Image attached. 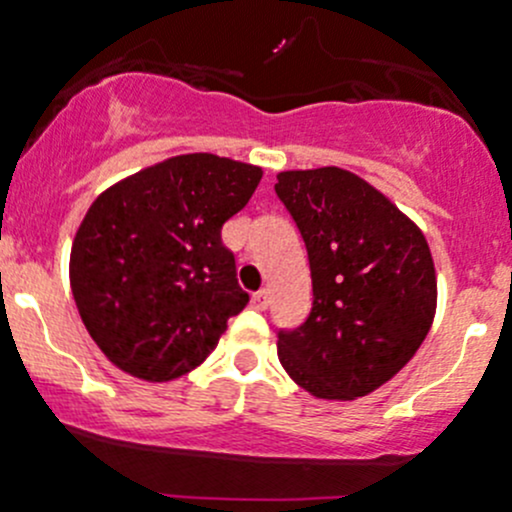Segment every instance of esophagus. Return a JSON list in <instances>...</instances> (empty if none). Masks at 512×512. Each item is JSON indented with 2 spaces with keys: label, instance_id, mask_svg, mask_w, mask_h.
<instances>
[{
  "label": "esophagus",
  "instance_id": "obj_1",
  "mask_svg": "<svg viewBox=\"0 0 512 512\" xmlns=\"http://www.w3.org/2000/svg\"><path fill=\"white\" fill-rule=\"evenodd\" d=\"M251 303H254L256 310H266L268 303H271V293H268L266 288H263V291H258V293L251 295Z\"/></svg>",
  "mask_w": 512,
  "mask_h": 512
}]
</instances>
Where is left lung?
I'll return each instance as SVG.
<instances>
[{
    "instance_id": "1",
    "label": "left lung",
    "mask_w": 512,
    "mask_h": 512,
    "mask_svg": "<svg viewBox=\"0 0 512 512\" xmlns=\"http://www.w3.org/2000/svg\"><path fill=\"white\" fill-rule=\"evenodd\" d=\"M276 194L313 278V310L278 333V360L313 397H365L412 360L434 323L429 244L379 189L340 167L281 172Z\"/></svg>"
}]
</instances>
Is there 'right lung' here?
I'll use <instances>...</instances> for the list:
<instances>
[{"label": "right lung", "instance_id": "add662e5", "mask_svg": "<svg viewBox=\"0 0 512 512\" xmlns=\"http://www.w3.org/2000/svg\"><path fill=\"white\" fill-rule=\"evenodd\" d=\"M263 170L192 152L105 189L71 246V291L88 335L118 370L170 382L202 365L249 293L221 226Z\"/></svg>", "mask_w": 512, "mask_h": 512}]
</instances>
